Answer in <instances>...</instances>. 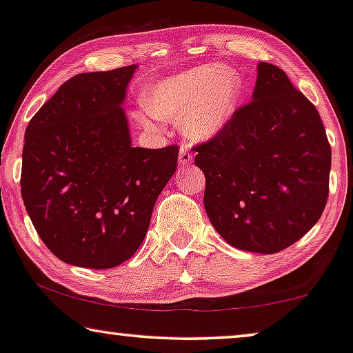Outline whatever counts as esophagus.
<instances>
[{
    "label": "esophagus",
    "mask_w": 353,
    "mask_h": 353,
    "mask_svg": "<svg viewBox=\"0 0 353 353\" xmlns=\"http://www.w3.org/2000/svg\"><path fill=\"white\" fill-rule=\"evenodd\" d=\"M193 163V154L188 150V147H181V152H179V166L187 168Z\"/></svg>",
    "instance_id": "1"
}]
</instances>
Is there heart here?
<instances>
[{"instance_id": "obj_1", "label": "heart", "mask_w": 353, "mask_h": 353, "mask_svg": "<svg viewBox=\"0 0 353 353\" xmlns=\"http://www.w3.org/2000/svg\"><path fill=\"white\" fill-rule=\"evenodd\" d=\"M243 83L228 65L196 66L168 76L147 88L138 120L155 130L157 119L181 123L188 139L209 141L222 133L239 106Z\"/></svg>"}]
</instances>
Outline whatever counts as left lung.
I'll return each instance as SVG.
<instances>
[{
	"label": "left lung",
	"mask_w": 353,
	"mask_h": 353,
	"mask_svg": "<svg viewBox=\"0 0 353 353\" xmlns=\"http://www.w3.org/2000/svg\"><path fill=\"white\" fill-rule=\"evenodd\" d=\"M194 152L206 214L230 245L276 254L319 222L331 147L317 109L281 68L260 61L252 101Z\"/></svg>",
	"instance_id": "left-lung-1"
}]
</instances>
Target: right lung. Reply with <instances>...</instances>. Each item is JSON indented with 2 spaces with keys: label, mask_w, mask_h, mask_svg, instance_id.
Returning a JSON list of instances; mask_svg holds the SVG:
<instances>
[{
  "label": "right lung",
  "mask_w": 353,
  "mask_h": 353,
  "mask_svg": "<svg viewBox=\"0 0 353 353\" xmlns=\"http://www.w3.org/2000/svg\"><path fill=\"white\" fill-rule=\"evenodd\" d=\"M136 68L71 77L26 126L23 204L68 265L108 270L131 259L177 170V145H131L122 104Z\"/></svg>",
  "instance_id": "right-lung-1"
}]
</instances>
